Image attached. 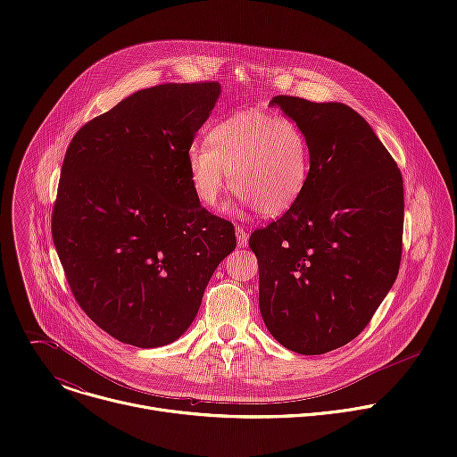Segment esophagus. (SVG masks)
<instances>
[{"mask_svg": "<svg viewBox=\"0 0 457 457\" xmlns=\"http://www.w3.org/2000/svg\"><path fill=\"white\" fill-rule=\"evenodd\" d=\"M235 235H237V244H238V247H245V245H247L249 233H247L242 226H238V228L235 229Z\"/></svg>", "mask_w": 457, "mask_h": 457, "instance_id": "34e87169", "label": "esophagus"}]
</instances>
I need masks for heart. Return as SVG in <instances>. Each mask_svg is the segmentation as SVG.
<instances>
[{
    "instance_id": "1",
    "label": "heart",
    "mask_w": 457,
    "mask_h": 457,
    "mask_svg": "<svg viewBox=\"0 0 457 457\" xmlns=\"http://www.w3.org/2000/svg\"><path fill=\"white\" fill-rule=\"evenodd\" d=\"M186 164L201 204L215 208L233 184L245 206L278 217L302 197L311 173V148L293 119L240 110L210 128L208 143L189 145Z\"/></svg>"
}]
</instances>
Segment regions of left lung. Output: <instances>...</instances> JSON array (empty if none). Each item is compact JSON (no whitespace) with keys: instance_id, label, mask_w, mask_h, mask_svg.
<instances>
[{"instance_id":"8db88e82","label":"left lung","mask_w":457,"mask_h":457,"mask_svg":"<svg viewBox=\"0 0 457 457\" xmlns=\"http://www.w3.org/2000/svg\"><path fill=\"white\" fill-rule=\"evenodd\" d=\"M270 106L305 132L311 173L298 203L249 238L260 314L286 349L323 354L367 328L398 277L403 179L351 106L291 96Z\"/></svg>"}]
</instances>
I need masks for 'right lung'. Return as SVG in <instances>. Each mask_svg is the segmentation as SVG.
<instances>
[{
    "instance_id": "1",
    "label": "right lung",
    "mask_w": 457,
    "mask_h": 457,
    "mask_svg": "<svg viewBox=\"0 0 457 457\" xmlns=\"http://www.w3.org/2000/svg\"><path fill=\"white\" fill-rule=\"evenodd\" d=\"M220 92L219 83L139 90L87 122L64 155L54 245L81 309L122 344L180 338L237 245L231 222L195 197L186 164Z\"/></svg>"
}]
</instances>
